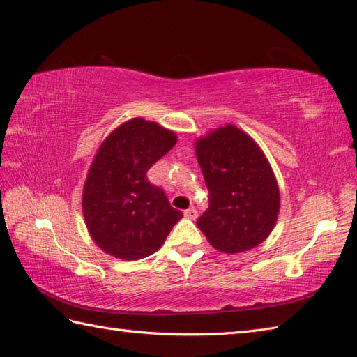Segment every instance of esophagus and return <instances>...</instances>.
<instances>
[{
  "label": "esophagus",
  "instance_id": "esophagus-1",
  "mask_svg": "<svg viewBox=\"0 0 357 357\" xmlns=\"http://www.w3.org/2000/svg\"><path fill=\"white\" fill-rule=\"evenodd\" d=\"M185 217H186L188 220H195V218H197V209H194V208L186 209V211H185Z\"/></svg>",
  "mask_w": 357,
  "mask_h": 357
}]
</instances>
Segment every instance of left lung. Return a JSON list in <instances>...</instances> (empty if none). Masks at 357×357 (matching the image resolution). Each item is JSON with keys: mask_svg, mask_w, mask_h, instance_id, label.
<instances>
[{"mask_svg": "<svg viewBox=\"0 0 357 357\" xmlns=\"http://www.w3.org/2000/svg\"><path fill=\"white\" fill-rule=\"evenodd\" d=\"M195 153L209 189V208L197 220L206 238L225 253L263 243L278 218L280 189L257 142L229 123L197 140Z\"/></svg>", "mask_w": 357, "mask_h": 357, "instance_id": "left-lung-1", "label": "left lung"}]
</instances>
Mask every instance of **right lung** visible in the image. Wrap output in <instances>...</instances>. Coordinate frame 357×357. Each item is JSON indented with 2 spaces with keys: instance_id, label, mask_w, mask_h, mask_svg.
Here are the masks:
<instances>
[{
  "instance_id": "add662e5",
  "label": "right lung",
  "mask_w": 357,
  "mask_h": 357,
  "mask_svg": "<svg viewBox=\"0 0 357 357\" xmlns=\"http://www.w3.org/2000/svg\"><path fill=\"white\" fill-rule=\"evenodd\" d=\"M176 142L172 131L134 117L100 145L84 185L82 211L93 241L108 255L125 261L153 255L183 217L146 178Z\"/></svg>"
}]
</instances>
